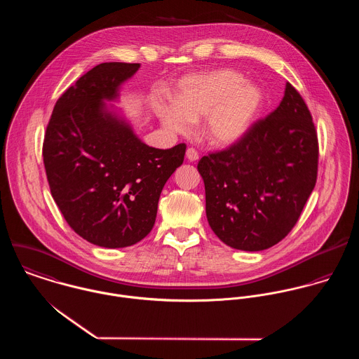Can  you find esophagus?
<instances>
[{"label":"esophagus","instance_id":"obj_1","mask_svg":"<svg viewBox=\"0 0 359 359\" xmlns=\"http://www.w3.org/2000/svg\"><path fill=\"white\" fill-rule=\"evenodd\" d=\"M187 158H188L189 161H196V160L199 158V154H198L194 148H189V149L187 151Z\"/></svg>","mask_w":359,"mask_h":359}]
</instances>
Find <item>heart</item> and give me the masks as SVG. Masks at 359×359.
<instances>
[{
	"label": "heart",
	"instance_id": "heart-1",
	"mask_svg": "<svg viewBox=\"0 0 359 359\" xmlns=\"http://www.w3.org/2000/svg\"><path fill=\"white\" fill-rule=\"evenodd\" d=\"M262 93L255 83L231 69H217L181 81L175 104L156 103L163 124L177 133L191 121L205 118L203 134L210 145L226 148L242 141L256 121Z\"/></svg>",
	"mask_w": 359,
	"mask_h": 359
}]
</instances>
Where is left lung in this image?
I'll use <instances>...</instances> for the list:
<instances>
[{
    "label": "left lung",
    "instance_id": "obj_1",
    "mask_svg": "<svg viewBox=\"0 0 359 359\" xmlns=\"http://www.w3.org/2000/svg\"><path fill=\"white\" fill-rule=\"evenodd\" d=\"M212 232L229 248L259 252L296 225L316 182L318 138L307 104L286 83L285 97L248 135L198 164Z\"/></svg>",
    "mask_w": 359,
    "mask_h": 359
}]
</instances>
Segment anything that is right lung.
Instances as JSON below:
<instances>
[{
	"mask_svg": "<svg viewBox=\"0 0 359 359\" xmlns=\"http://www.w3.org/2000/svg\"><path fill=\"white\" fill-rule=\"evenodd\" d=\"M140 63L106 62L81 76L56 101L43 145L52 198L87 242L127 248L154 228L164 184L182 164L185 144H144L113 104Z\"/></svg>",
	"mask_w": 359,
	"mask_h": 359,
	"instance_id": "right-lung-1",
	"label": "right lung"
}]
</instances>
